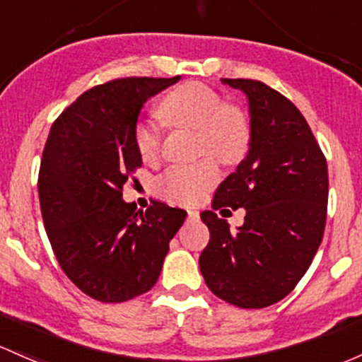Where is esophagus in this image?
Segmentation results:
<instances>
[{"label": "esophagus", "instance_id": "1", "mask_svg": "<svg viewBox=\"0 0 362 362\" xmlns=\"http://www.w3.org/2000/svg\"><path fill=\"white\" fill-rule=\"evenodd\" d=\"M187 215H189V218H192V220L199 218V211L194 210V208H187Z\"/></svg>", "mask_w": 362, "mask_h": 362}]
</instances>
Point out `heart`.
Masks as SVG:
<instances>
[{
  "label": "heart",
  "mask_w": 362,
  "mask_h": 362,
  "mask_svg": "<svg viewBox=\"0 0 362 362\" xmlns=\"http://www.w3.org/2000/svg\"><path fill=\"white\" fill-rule=\"evenodd\" d=\"M158 114L170 127L196 132L197 154L208 152L220 161L234 163L248 147L250 128L245 114L234 105L223 104L215 90L201 83L171 90L159 102ZM135 147L144 161H154L161 151V135L152 124H136ZM216 180V163L204 158L194 165L171 166L159 177L158 191L173 203L191 204L199 201Z\"/></svg>",
  "instance_id": "heart-1"
}]
</instances>
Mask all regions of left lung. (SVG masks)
<instances>
[{
  "mask_svg": "<svg viewBox=\"0 0 362 362\" xmlns=\"http://www.w3.org/2000/svg\"><path fill=\"white\" fill-rule=\"evenodd\" d=\"M248 98V154L216 189L213 210L245 208L235 230L215 211L201 220L210 243L199 257L204 283L241 309H264L298 284L322 241L328 165L302 112L255 79H222Z\"/></svg>",
  "mask_w": 362,
  "mask_h": 362,
  "instance_id": "1",
  "label": "left lung"
}]
</instances>
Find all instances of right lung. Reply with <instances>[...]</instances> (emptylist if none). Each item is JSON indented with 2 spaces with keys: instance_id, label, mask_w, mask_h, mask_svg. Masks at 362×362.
<instances>
[{
  "instance_id": "right-lung-1",
  "label": "right lung",
  "mask_w": 362,
  "mask_h": 362,
  "mask_svg": "<svg viewBox=\"0 0 362 362\" xmlns=\"http://www.w3.org/2000/svg\"><path fill=\"white\" fill-rule=\"evenodd\" d=\"M175 78H124L95 86L53 123L37 192L60 267L83 293L119 303L149 291L187 211L154 201L146 211L123 201L142 165L135 128L144 102Z\"/></svg>"
}]
</instances>
